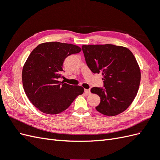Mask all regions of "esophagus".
Listing matches in <instances>:
<instances>
[{
    "instance_id": "1",
    "label": "esophagus",
    "mask_w": 160,
    "mask_h": 160,
    "mask_svg": "<svg viewBox=\"0 0 160 160\" xmlns=\"http://www.w3.org/2000/svg\"><path fill=\"white\" fill-rule=\"evenodd\" d=\"M84 92L87 95H90L91 94V91L90 89H84Z\"/></svg>"
}]
</instances>
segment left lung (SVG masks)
I'll return each instance as SVG.
<instances>
[{
	"mask_svg": "<svg viewBox=\"0 0 160 160\" xmlns=\"http://www.w3.org/2000/svg\"><path fill=\"white\" fill-rule=\"evenodd\" d=\"M88 67L94 73H102L103 87H93L100 103L95 108L108 117L116 116L128 108L138 92L140 69L128 48L112 44L82 46Z\"/></svg>",
	"mask_w": 160,
	"mask_h": 160,
	"instance_id": "1",
	"label": "left lung"
}]
</instances>
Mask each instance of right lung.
Masks as SVG:
<instances>
[{
	"mask_svg": "<svg viewBox=\"0 0 160 160\" xmlns=\"http://www.w3.org/2000/svg\"><path fill=\"white\" fill-rule=\"evenodd\" d=\"M73 44L46 42L30 54L22 69V84L26 95L41 112L57 114L68 108L84 88L58 81L66 57L79 53Z\"/></svg>",
	"mask_w": 160,
	"mask_h": 160,
	"instance_id": "add662e5",
	"label": "right lung"
}]
</instances>
